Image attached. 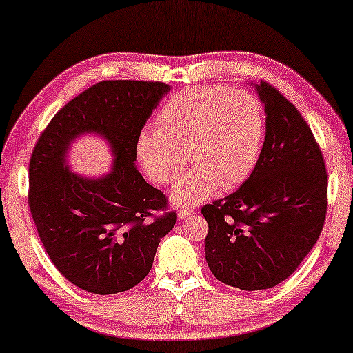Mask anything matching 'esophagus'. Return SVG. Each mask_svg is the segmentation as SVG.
Wrapping results in <instances>:
<instances>
[{"label":"esophagus","instance_id":"34e87169","mask_svg":"<svg viewBox=\"0 0 353 353\" xmlns=\"http://www.w3.org/2000/svg\"><path fill=\"white\" fill-rule=\"evenodd\" d=\"M195 213V210L194 208H178V218L180 219H186L188 216H191V214H194Z\"/></svg>","mask_w":353,"mask_h":353}]
</instances>
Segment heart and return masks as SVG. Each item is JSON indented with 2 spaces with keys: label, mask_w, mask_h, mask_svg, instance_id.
<instances>
[{
  "label": "heart",
  "mask_w": 353,
  "mask_h": 353,
  "mask_svg": "<svg viewBox=\"0 0 353 353\" xmlns=\"http://www.w3.org/2000/svg\"><path fill=\"white\" fill-rule=\"evenodd\" d=\"M263 137V108L256 96L199 86L165 101L156 129L140 132L137 156L151 180L170 184L188 165L189 153L194 167L172 189V199L192 205L211 197L219 186H240L256 169Z\"/></svg>",
  "instance_id": "obj_1"
}]
</instances>
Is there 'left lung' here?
Listing matches in <instances>:
<instances>
[{"label": "left lung", "instance_id": "8db88e82", "mask_svg": "<svg viewBox=\"0 0 353 353\" xmlns=\"http://www.w3.org/2000/svg\"><path fill=\"white\" fill-rule=\"evenodd\" d=\"M254 88L267 115L256 169L235 192L202 207L211 273L241 290L289 278L317 243L327 214V169L311 128L274 86Z\"/></svg>", "mask_w": 353, "mask_h": 353}]
</instances>
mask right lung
<instances>
[{
  "mask_svg": "<svg viewBox=\"0 0 353 353\" xmlns=\"http://www.w3.org/2000/svg\"><path fill=\"white\" fill-rule=\"evenodd\" d=\"M162 82L104 80L59 110L30 161L28 203L48 257L74 285L97 295L132 289L153 267L161 238L176 222L159 189L135 167L137 139L159 101ZM85 133L111 146V172L91 179L72 172L67 153Z\"/></svg>",
  "mask_w": 353,
  "mask_h": 353,
  "instance_id": "add662e5",
  "label": "right lung"
}]
</instances>
